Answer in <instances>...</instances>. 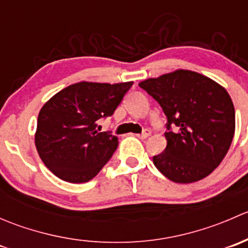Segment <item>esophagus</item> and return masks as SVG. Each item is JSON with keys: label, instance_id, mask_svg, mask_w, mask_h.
I'll use <instances>...</instances> for the list:
<instances>
[{"label": "esophagus", "instance_id": "1", "mask_svg": "<svg viewBox=\"0 0 248 248\" xmlns=\"http://www.w3.org/2000/svg\"><path fill=\"white\" fill-rule=\"evenodd\" d=\"M150 134H151V131H150V129H144L141 134H138V137L141 139H146Z\"/></svg>", "mask_w": 248, "mask_h": 248}]
</instances>
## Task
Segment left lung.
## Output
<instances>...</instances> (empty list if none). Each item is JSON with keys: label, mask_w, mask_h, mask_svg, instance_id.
I'll use <instances>...</instances> for the list:
<instances>
[{"label": "left lung", "mask_w": 248, "mask_h": 248, "mask_svg": "<svg viewBox=\"0 0 248 248\" xmlns=\"http://www.w3.org/2000/svg\"><path fill=\"white\" fill-rule=\"evenodd\" d=\"M167 116V147L154 164L176 184L211 174L223 161L235 132V110L224 87L210 78L179 69L139 82Z\"/></svg>", "instance_id": "8db88e82"}]
</instances>
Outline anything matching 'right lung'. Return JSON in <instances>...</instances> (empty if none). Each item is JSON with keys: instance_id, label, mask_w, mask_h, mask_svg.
Masks as SVG:
<instances>
[{"instance_id": "add662e5", "label": "right lung", "mask_w": 248, "mask_h": 248, "mask_svg": "<svg viewBox=\"0 0 248 248\" xmlns=\"http://www.w3.org/2000/svg\"><path fill=\"white\" fill-rule=\"evenodd\" d=\"M133 82L81 81L57 92L41 109L34 136L37 151L52 174L72 184L93 179L119 146L97 121L114 114Z\"/></svg>"}]
</instances>
